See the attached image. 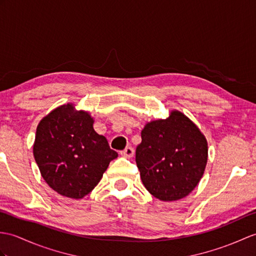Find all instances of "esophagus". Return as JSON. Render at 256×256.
<instances>
[{"instance_id":"esophagus-1","label":"esophagus","mask_w":256,"mask_h":256,"mask_svg":"<svg viewBox=\"0 0 256 256\" xmlns=\"http://www.w3.org/2000/svg\"><path fill=\"white\" fill-rule=\"evenodd\" d=\"M134 155V150L132 147H126V150L121 152V156L124 158H130Z\"/></svg>"}]
</instances>
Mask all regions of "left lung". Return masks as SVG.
Returning <instances> with one entry per match:
<instances>
[{
  "label": "left lung",
  "instance_id": "left-lung-1",
  "mask_svg": "<svg viewBox=\"0 0 256 256\" xmlns=\"http://www.w3.org/2000/svg\"><path fill=\"white\" fill-rule=\"evenodd\" d=\"M208 146L196 124L178 110L145 124L136 148V164L146 190L164 202L186 198L207 164Z\"/></svg>",
  "mask_w": 256,
  "mask_h": 256
}]
</instances>
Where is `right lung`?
I'll use <instances>...</instances> for the list:
<instances>
[{
	"label": "right lung",
	"mask_w": 256,
	"mask_h": 256,
	"mask_svg": "<svg viewBox=\"0 0 256 256\" xmlns=\"http://www.w3.org/2000/svg\"><path fill=\"white\" fill-rule=\"evenodd\" d=\"M92 126L88 111L66 104L52 110L37 126L32 152L41 176L65 198L78 200L90 193L118 157Z\"/></svg>",
	"instance_id": "right-lung-1"
}]
</instances>
